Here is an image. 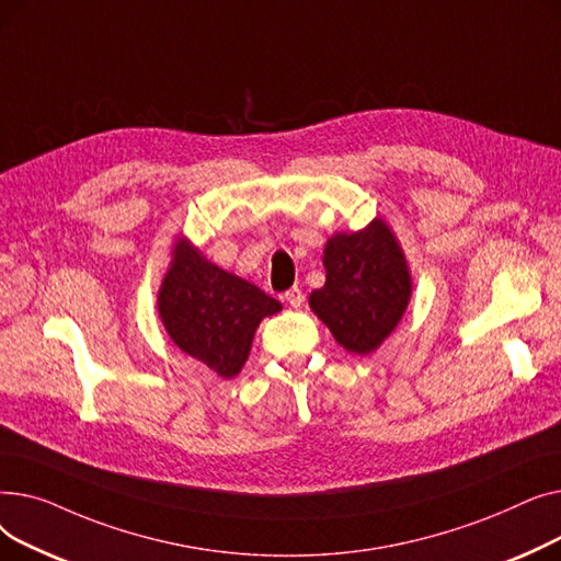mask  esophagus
I'll return each instance as SVG.
<instances>
[{
  "instance_id": "1",
  "label": "esophagus",
  "mask_w": 561,
  "mask_h": 561,
  "mask_svg": "<svg viewBox=\"0 0 561 561\" xmlns=\"http://www.w3.org/2000/svg\"><path fill=\"white\" fill-rule=\"evenodd\" d=\"M284 300H286L293 309H298V307H302V302H305V293H302L298 286H293L290 290L284 293Z\"/></svg>"
}]
</instances>
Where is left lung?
I'll use <instances>...</instances> for the list:
<instances>
[{"instance_id":"1","label":"left lung","mask_w":561,"mask_h":561,"mask_svg":"<svg viewBox=\"0 0 561 561\" xmlns=\"http://www.w3.org/2000/svg\"><path fill=\"white\" fill-rule=\"evenodd\" d=\"M325 286L309 296L311 311L352 355H370L398 328L411 298V275L391 227L375 218L325 245Z\"/></svg>"}]
</instances>
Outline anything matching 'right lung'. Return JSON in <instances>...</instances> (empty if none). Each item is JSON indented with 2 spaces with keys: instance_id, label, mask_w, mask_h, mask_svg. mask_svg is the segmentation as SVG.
Wrapping results in <instances>:
<instances>
[{
  "instance_id": "add662e5",
  "label": "right lung",
  "mask_w": 561,
  "mask_h": 561,
  "mask_svg": "<svg viewBox=\"0 0 561 561\" xmlns=\"http://www.w3.org/2000/svg\"><path fill=\"white\" fill-rule=\"evenodd\" d=\"M157 305L174 345L225 379L248 362L259 322L282 311L275 298L218 268L188 239L174 243Z\"/></svg>"
}]
</instances>
